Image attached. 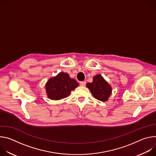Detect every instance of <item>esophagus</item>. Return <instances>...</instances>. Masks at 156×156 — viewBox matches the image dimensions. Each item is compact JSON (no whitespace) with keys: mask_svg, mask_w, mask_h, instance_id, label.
<instances>
[{"mask_svg":"<svg viewBox=\"0 0 156 156\" xmlns=\"http://www.w3.org/2000/svg\"><path fill=\"white\" fill-rule=\"evenodd\" d=\"M80 85L81 86H84L86 85V81H81L80 82Z\"/></svg>","mask_w":156,"mask_h":156,"instance_id":"1","label":"esophagus"}]
</instances>
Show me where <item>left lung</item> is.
I'll return each mask as SVG.
<instances>
[{
  "mask_svg": "<svg viewBox=\"0 0 156 156\" xmlns=\"http://www.w3.org/2000/svg\"><path fill=\"white\" fill-rule=\"evenodd\" d=\"M86 86L93 96L99 101H108L112 94V87L100 74L93 77L92 83H86Z\"/></svg>",
  "mask_w": 156,
  "mask_h": 156,
  "instance_id": "1",
  "label": "left lung"
}]
</instances>
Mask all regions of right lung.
Segmentation results:
<instances>
[{
    "mask_svg": "<svg viewBox=\"0 0 156 156\" xmlns=\"http://www.w3.org/2000/svg\"><path fill=\"white\" fill-rule=\"evenodd\" d=\"M78 83L67 73L60 72L47 81L45 87L48 97L52 100H60L70 96L71 91L78 86Z\"/></svg>",
    "mask_w": 156,
    "mask_h": 156,
    "instance_id": "add662e5",
    "label": "right lung"
}]
</instances>
